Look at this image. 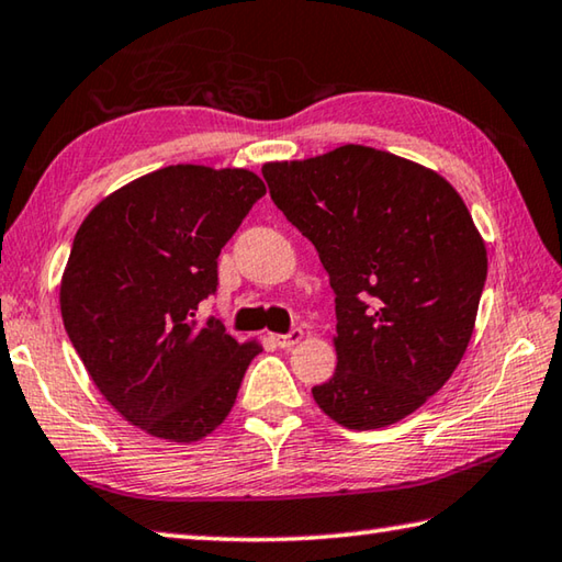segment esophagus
<instances>
[{
  "mask_svg": "<svg viewBox=\"0 0 562 562\" xmlns=\"http://www.w3.org/2000/svg\"><path fill=\"white\" fill-rule=\"evenodd\" d=\"M271 338L279 348H291V346H296V344L303 341V330L293 328V330H289V334H273Z\"/></svg>",
  "mask_w": 562,
  "mask_h": 562,
  "instance_id": "1",
  "label": "esophagus"
}]
</instances>
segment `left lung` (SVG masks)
Listing matches in <instances>:
<instances>
[{
    "label": "left lung",
    "mask_w": 562,
    "mask_h": 562,
    "mask_svg": "<svg viewBox=\"0 0 562 562\" xmlns=\"http://www.w3.org/2000/svg\"><path fill=\"white\" fill-rule=\"evenodd\" d=\"M261 173L336 293L338 366L311 389L318 408L351 430L411 416L461 363L488 273L461 194L434 169L361 144Z\"/></svg>",
    "instance_id": "8db88e82"
}]
</instances>
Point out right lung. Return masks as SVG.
<instances>
[{"instance_id":"1","label":"right lung","mask_w":562,"mask_h":562,"mask_svg":"<svg viewBox=\"0 0 562 562\" xmlns=\"http://www.w3.org/2000/svg\"><path fill=\"white\" fill-rule=\"evenodd\" d=\"M263 194L248 169L177 164L128 181L81 221L59 286L64 328L109 406L144 434L194 443L232 413L261 344L199 326L194 311Z\"/></svg>"}]
</instances>
